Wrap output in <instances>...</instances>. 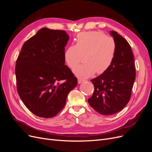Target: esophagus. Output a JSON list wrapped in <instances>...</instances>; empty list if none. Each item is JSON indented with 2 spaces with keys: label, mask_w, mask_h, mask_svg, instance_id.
Returning a JSON list of instances; mask_svg holds the SVG:
<instances>
[{
  "label": "esophagus",
  "mask_w": 152,
  "mask_h": 152,
  "mask_svg": "<svg viewBox=\"0 0 152 152\" xmlns=\"http://www.w3.org/2000/svg\"><path fill=\"white\" fill-rule=\"evenodd\" d=\"M84 82H85V80H82V79H78V84L83 83Z\"/></svg>",
  "instance_id": "1"
}]
</instances>
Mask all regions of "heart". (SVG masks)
Returning a JSON list of instances; mask_svg holds the SVG:
<instances>
[{"mask_svg": "<svg viewBox=\"0 0 152 152\" xmlns=\"http://www.w3.org/2000/svg\"><path fill=\"white\" fill-rule=\"evenodd\" d=\"M117 45L114 39L99 31L80 32L77 36L76 44L65 50L64 58L67 65L73 68L84 56L86 63L73 69V73L84 79L97 74H102L112 65L115 57Z\"/></svg>", "mask_w": 152, "mask_h": 152, "instance_id": "obj_1", "label": "heart"}]
</instances>
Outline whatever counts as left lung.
Returning a JSON list of instances; mask_svg holds the SVG:
<instances>
[{
	"label": "left lung",
	"instance_id": "obj_1",
	"mask_svg": "<svg viewBox=\"0 0 152 152\" xmlns=\"http://www.w3.org/2000/svg\"><path fill=\"white\" fill-rule=\"evenodd\" d=\"M117 51L108 70L91 79L94 86L88 99L91 107L104 115L120 112L129 102L136 78L134 56L131 45L117 31H111Z\"/></svg>",
	"mask_w": 152,
	"mask_h": 152
}]
</instances>
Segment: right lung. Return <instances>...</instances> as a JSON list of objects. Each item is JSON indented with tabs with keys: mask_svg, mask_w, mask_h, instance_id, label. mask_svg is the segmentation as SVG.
<instances>
[{
	"mask_svg": "<svg viewBox=\"0 0 152 152\" xmlns=\"http://www.w3.org/2000/svg\"><path fill=\"white\" fill-rule=\"evenodd\" d=\"M65 30L41 28L23 45L15 74L18 93L31 112L51 118L65 107L77 79L65 65ZM63 80L60 84L59 81Z\"/></svg>",
	"mask_w": 152,
	"mask_h": 152,
	"instance_id": "obj_1",
	"label": "right lung"
}]
</instances>
